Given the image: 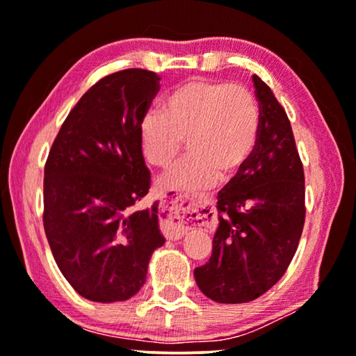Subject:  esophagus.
I'll return each instance as SVG.
<instances>
[{
  "instance_id": "34e87169",
  "label": "esophagus",
  "mask_w": 356,
  "mask_h": 356,
  "mask_svg": "<svg viewBox=\"0 0 356 356\" xmlns=\"http://www.w3.org/2000/svg\"><path fill=\"white\" fill-rule=\"evenodd\" d=\"M203 196L174 195L161 203V230L169 240H180L188 229L200 227L201 209L204 208Z\"/></svg>"
}]
</instances>
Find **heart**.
Listing matches in <instances>:
<instances>
[{"mask_svg":"<svg viewBox=\"0 0 356 356\" xmlns=\"http://www.w3.org/2000/svg\"><path fill=\"white\" fill-rule=\"evenodd\" d=\"M261 136V108L241 84L196 78L168 94L161 110H148L139 126L145 160L168 168L187 142L190 156L160 179L163 192L195 193L236 177L251 161Z\"/></svg>","mask_w":356,"mask_h":356,"instance_id":"obj_1","label":"heart"}]
</instances>
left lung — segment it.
I'll return each mask as SVG.
<instances>
[{
    "label": "left lung",
    "mask_w": 356,
    "mask_h": 356,
    "mask_svg": "<svg viewBox=\"0 0 356 356\" xmlns=\"http://www.w3.org/2000/svg\"><path fill=\"white\" fill-rule=\"evenodd\" d=\"M261 136L246 168L217 195L219 227L208 264L195 268L201 293L219 304H245L283 277L305 220L304 168L284 108L252 75Z\"/></svg>",
    "instance_id": "1"
}]
</instances>
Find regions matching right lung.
<instances>
[{"label": "right lung", "instance_id": "add662e5", "mask_svg": "<svg viewBox=\"0 0 356 356\" xmlns=\"http://www.w3.org/2000/svg\"><path fill=\"white\" fill-rule=\"evenodd\" d=\"M160 91L156 73L105 76L63 121L44 166V222L57 267L92 302L127 300L145 283L164 245L158 203L131 212L150 188L140 121Z\"/></svg>", "mask_w": 356, "mask_h": 356}]
</instances>
